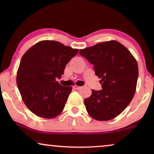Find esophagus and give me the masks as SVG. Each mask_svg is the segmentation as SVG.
Returning a JSON list of instances; mask_svg holds the SVG:
<instances>
[{"label": "esophagus", "instance_id": "1", "mask_svg": "<svg viewBox=\"0 0 154 154\" xmlns=\"http://www.w3.org/2000/svg\"><path fill=\"white\" fill-rule=\"evenodd\" d=\"M73 89H74V90H79V89H81V86H79V85H75L73 86Z\"/></svg>", "mask_w": 154, "mask_h": 154}]
</instances>
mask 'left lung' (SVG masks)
Listing matches in <instances>:
<instances>
[{"label": "left lung", "instance_id": "8db88e82", "mask_svg": "<svg viewBox=\"0 0 154 154\" xmlns=\"http://www.w3.org/2000/svg\"><path fill=\"white\" fill-rule=\"evenodd\" d=\"M80 54L94 65L102 90H92L84 100L92 119L106 121L115 119L128 106L134 95L138 79L137 62L131 52L116 41L102 42L80 50Z\"/></svg>", "mask_w": 154, "mask_h": 154}]
</instances>
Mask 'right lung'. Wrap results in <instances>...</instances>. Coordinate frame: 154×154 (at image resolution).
Segmentation results:
<instances>
[{"label":"right lung","mask_w":154,"mask_h":154,"mask_svg":"<svg viewBox=\"0 0 154 154\" xmlns=\"http://www.w3.org/2000/svg\"><path fill=\"white\" fill-rule=\"evenodd\" d=\"M79 49L54 41H42L25 52L21 60L17 84L25 105L37 116L54 119L64 110L72 87L56 79Z\"/></svg>","instance_id":"right-lung-1"}]
</instances>
